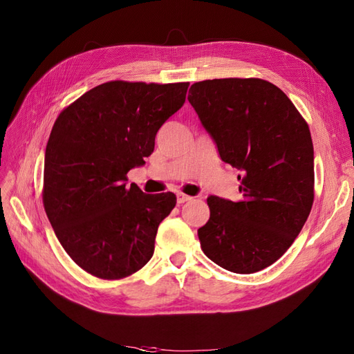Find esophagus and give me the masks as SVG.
I'll list each match as a JSON object with an SVG mask.
<instances>
[{
    "label": "esophagus",
    "mask_w": 354,
    "mask_h": 354,
    "mask_svg": "<svg viewBox=\"0 0 354 354\" xmlns=\"http://www.w3.org/2000/svg\"><path fill=\"white\" fill-rule=\"evenodd\" d=\"M192 199H194V198H192V196H189V195H185V194H178V195H177V202H178V203H185V202H190Z\"/></svg>",
    "instance_id": "esophagus-1"
}]
</instances>
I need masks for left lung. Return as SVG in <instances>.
Returning <instances> with one entry per match:
<instances>
[{
  "instance_id": "left-lung-1",
  "label": "left lung",
  "mask_w": 354,
  "mask_h": 354,
  "mask_svg": "<svg viewBox=\"0 0 354 354\" xmlns=\"http://www.w3.org/2000/svg\"><path fill=\"white\" fill-rule=\"evenodd\" d=\"M187 100L220 158L241 171V201L208 198L209 220L198 230L201 248L229 272H260L286 252L312 211L308 125L281 88L260 78L195 82Z\"/></svg>"
}]
</instances>
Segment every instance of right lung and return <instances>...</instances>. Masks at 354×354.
<instances>
[{
    "label": "right lung",
    "instance_id": "right-lung-1",
    "mask_svg": "<svg viewBox=\"0 0 354 354\" xmlns=\"http://www.w3.org/2000/svg\"><path fill=\"white\" fill-rule=\"evenodd\" d=\"M189 82L109 81L63 109L46 147L42 202L56 236L82 270L106 281L152 259L171 192L146 195L127 173L153 152L155 136L186 100Z\"/></svg>",
    "mask_w": 354,
    "mask_h": 354
}]
</instances>
